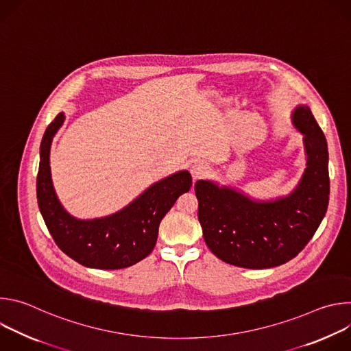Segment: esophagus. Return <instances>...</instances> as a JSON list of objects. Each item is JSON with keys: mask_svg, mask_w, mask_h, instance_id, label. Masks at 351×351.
I'll return each instance as SVG.
<instances>
[{"mask_svg": "<svg viewBox=\"0 0 351 351\" xmlns=\"http://www.w3.org/2000/svg\"><path fill=\"white\" fill-rule=\"evenodd\" d=\"M190 172H191L193 179L197 180V179H202L210 173V167L204 162H195L194 165H191Z\"/></svg>", "mask_w": 351, "mask_h": 351, "instance_id": "34e87169", "label": "esophagus"}]
</instances>
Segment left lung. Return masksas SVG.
<instances>
[{"label":"left lung","mask_w":351,"mask_h":351,"mask_svg":"<svg viewBox=\"0 0 351 351\" xmlns=\"http://www.w3.org/2000/svg\"><path fill=\"white\" fill-rule=\"evenodd\" d=\"M291 121L302 133L307 168L297 187L275 199L197 180L198 221L211 252L222 261L250 269L282 265L313 239L329 203L328 144L308 106H298Z\"/></svg>","instance_id":"1"}]
</instances>
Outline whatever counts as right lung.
I'll list each match as a JSON object with an SVG mask.
<instances>
[{
	"instance_id": "obj_1",
	"label": "right lung",
	"mask_w": 351,
	"mask_h": 351,
	"mask_svg": "<svg viewBox=\"0 0 351 351\" xmlns=\"http://www.w3.org/2000/svg\"><path fill=\"white\" fill-rule=\"evenodd\" d=\"M64 119V112L56 117L40 145L37 203L48 232L68 257L84 267L121 269L134 265L153 252L160 223L179 195L190 190L191 175L179 171L152 184L112 215L77 219L61 206L49 168V148Z\"/></svg>"
}]
</instances>
